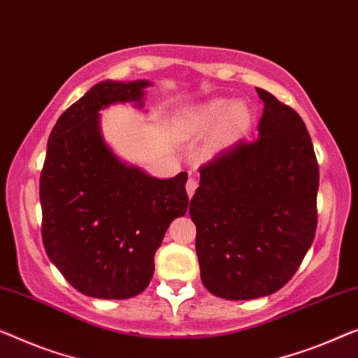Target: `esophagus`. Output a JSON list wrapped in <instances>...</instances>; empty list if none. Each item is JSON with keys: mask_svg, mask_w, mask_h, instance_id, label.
I'll use <instances>...</instances> for the list:
<instances>
[{"mask_svg": "<svg viewBox=\"0 0 358 358\" xmlns=\"http://www.w3.org/2000/svg\"><path fill=\"white\" fill-rule=\"evenodd\" d=\"M196 188H197V181L189 177L188 181H186V194H188V197H193V194L196 193Z\"/></svg>", "mask_w": 358, "mask_h": 358, "instance_id": "1", "label": "esophagus"}]
</instances>
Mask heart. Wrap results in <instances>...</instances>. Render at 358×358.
<instances>
[{
	"label": "heart",
	"instance_id": "heart-1",
	"mask_svg": "<svg viewBox=\"0 0 358 358\" xmlns=\"http://www.w3.org/2000/svg\"><path fill=\"white\" fill-rule=\"evenodd\" d=\"M252 125V112L243 101L213 98L189 106L180 112L178 127L186 136L204 138L212 135L215 151L227 149L248 135Z\"/></svg>",
	"mask_w": 358,
	"mask_h": 358
}]
</instances>
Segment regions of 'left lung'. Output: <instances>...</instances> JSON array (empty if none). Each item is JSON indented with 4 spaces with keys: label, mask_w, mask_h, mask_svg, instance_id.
Returning a JSON list of instances; mask_svg holds the SVG:
<instances>
[{
    "label": "left lung",
    "mask_w": 358,
    "mask_h": 358,
    "mask_svg": "<svg viewBox=\"0 0 358 358\" xmlns=\"http://www.w3.org/2000/svg\"><path fill=\"white\" fill-rule=\"evenodd\" d=\"M264 103L254 141H239L201 169L189 202L201 280L213 296L250 301L281 289L317 230L318 164L294 109Z\"/></svg>",
    "instance_id": "1"
}]
</instances>
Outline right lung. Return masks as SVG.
Returning a JSON list of instances; mask_svg holds the SVG:
<instances>
[{"instance_id":"obj_1","label":"right lung","mask_w":358,"mask_h":358,"mask_svg":"<svg viewBox=\"0 0 358 358\" xmlns=\"http://www.w3.org/2000/svg\"><path fill=\"white\" fill-rule=\"evenodd\" d=\"M148 80L96 83L59 117L40 177L43 246L64 278L85 296L128 299L148 287L154 254L188 209V173L161 180L109 146L101 110L145 108Z\"/></svg>"}]
</instances>
